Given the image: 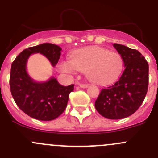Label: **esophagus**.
Segmentation results:
<instances>
[{
	"label": "esophagus",
	"mask_w": 158,
	"mask_h": 158,
	"mask_svg": "<svg viewBox=\"0 0 158 158\" xmlns=\"http://www.w3.org/2000/svg\"><path fill=\"white\" fill-rule=\"evenodd\" d=\"M79 86H80L81 88H83V89H86V88L89 87V84L81 83V84H79Z\"/></svg>",
	"instance_id": "obj_1"
}]
</instances>
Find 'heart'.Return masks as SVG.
<instances>
[{"instance_id":"1","label":"heart","mask_w":158,"mask_h":158,"mask_svg":"<svg viewBox=\"0 0 158 158\" xmlns=\"http://www.w3.org/2000/svg\"><path fill=\"white\" fill-rule=\"evenodd\" d=\"M123 68V60L118 53L96 47L75 51L71 54L70 61L60 65V69L66 73L86 71L88 79L98 85L115 81L122 73Z\"/></svg>"}]
</instances>
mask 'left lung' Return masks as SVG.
I'll return each instance as SVG.
<instances>
[{
  "label": "left lung",
  "instance_id": "1",
  "mask_svg": "<svg viewBox=\"0 0 158 158\" xmlns=\"http://www.w3.org/2000/svg\"><path fill=\"white\" fill-rule=\"evenodd\" d=\"M123 60L124 69L114 85L103 89L95 101L96 111L109 119L130 116L139 109L147 93L149 65L139 51L113 44Z\"/></svg>",
  "mask_w": 158,
  "mask_h": 158
}]
</instances>
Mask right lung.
Listing matches in <instances>:
<instances>
[{
	"instance_id": "obj_1",
	"label": "right lung",
	"mask_w": 158,
	"mask_h": 158,
	"mask_svg": "<svg viewBox=\"0 0 158 158\" xmlns=\"http://www.w3.org/2000/svg\"><path fill=\"white\" fill-rule=\"evenodd\" d=\"M61 51L58 46L43 43L23 50L12 63L9 79L11 93L18 107L31 118L53 120L62 115L66 107L74 85L62 86L54 77L46 82H35L26 70L27 61L31 54H43L54 66L59 60Z\"/></svg>"
}]
</instances>
